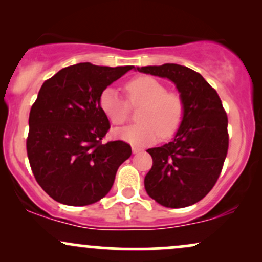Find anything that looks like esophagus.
I'll return each instance as SVG.
<instances>
[{
	"label": "esophagus",
	"mask_w": 262,
	"mask_h": 262,
	"mask_svg": "<svg viewBox=\"0 0 262 262\" xmlns=\"http://www.w3.org/2000/svg\"><path fill=\"white\" fill-rule=\"evenodd\" d=\"M141 150H143V149H141V148H139V146H132V151H133L134 152V154H137V152H140L141 151Z\"/></svg>",
	"instance_id": "esophagus-1"
}]
</instances>
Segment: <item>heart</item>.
<instances>
[{
  "instance_id": "heart-1",
  "label": "heart",
  "mask_w": 262,
  "mask_h": 262,
  "mask_svg": "<svg viewBox=\"0 0 262 262\" xmlns=\"http://www.w3.org/2000/svg\"><path fill=\"white\" fill-rule=\"evenodd\" d=\"M128 102L113 89H106L100 96V107L114 125L129 119L130 106L140 108L138 124L116 129L114 135L135 145H149L159 138L173 137L181 128L186 106L182 96L166 91V86L151 76H139L125 83Z\"/></svg>"
}]
</instances>
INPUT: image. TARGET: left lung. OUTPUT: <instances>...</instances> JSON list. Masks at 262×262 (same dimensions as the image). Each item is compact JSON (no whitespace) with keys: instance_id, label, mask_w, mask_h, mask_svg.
<instances>
[{"instance_id":"left-lung-1","label":"left lung","mask_w":262,"mask_h":262,"mask_svg":"<svg viewBox=\"0 0 262 262\" xmlns=\"http://www.w3.org/2000/svg\"><path fill=\"white\" fill-rule=\"evenodd\" d=\"M138 71L172 81L186 106L173 140L148 149L152 166L144 180L146 193L169 208L197 203L217 182L229 146L228 117L221 98L202 75L186 66H141Z\"/></svg>"}]
</instances>
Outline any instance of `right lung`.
<instances>
[{
  "label": "right lung",
  "instance_id": "1",
  "mask_svg": "<svg viewBox=\"0 0 262 262\" xmlns=\"http://www.w3.org/2000/svg\"><path fill=\"white\" fill-rule=\"evenodd\" d=\"M133 68L80 62L61 69L40 87L29 113L27 155L39 186L53 200L87 206L112 188L132 148L123 140L102 141L111 124L100 96Z\"/></svg>",
  "mask_w": 262,
  "mask_h": 262
}]
</instances>
